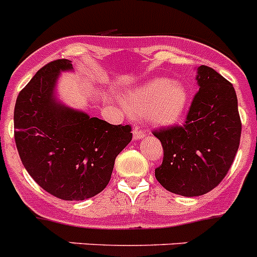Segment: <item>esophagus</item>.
Masks as SVG:
<instances>
[{
    "mask_svg": "<svg viewBox=\"0 0 257 257\" xmlns=\"http://www.w3.org/2000/svg\"><path fill=\"white\" fill-rule=\"evenodd\" d=\"M133 136H134V140H139L142 139V138H144L145 133L143 130H140V127L136 126L133 131Z\"/></svg>",
    "mask_w": 257,
    "mask_h": 257,
    "instance_id": "esophagus-1",
    "label": "esophagus"
}]
</instances>
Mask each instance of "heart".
Segmentation results:
<instances>
[{"label": "heart", "instance_id": "heart-1", "mask_svg": "<svg viewBox=\"0 0 257 257\" xmlns=\"http://www.w3.org/2000/svg\"><path fill=\"white\" fill-rule=\"evenodd\" d=\"M126 105L133 114H147L153 124L171 126L185 112L188 90L179 81L154 78L127 95Z\"/></svg>", "mask_w": 257, "mask_h": 257}]
</instances>
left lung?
Here are the masks:
<instances>
[{"mask_svg": "<svg viewBox=\"0 0 257 257\" xmlns=\"http://www.w3.org/2000/svg\"><path fill=\"white\" fill-rule=\"evenodd\" d=\"M199 90L184 124L153 131L163 148L156 179L184 197L206 194L225 178L239 147L240 123L234 87L215 69L198 68Z\"/></svg>", "mask_w": 257, "mask_h": 257, "instance_id": "left-lung-1", "label": "left lung"}]
</instances>
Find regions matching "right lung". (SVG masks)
<instances>
[{
    "instance_id": "right-lung-1",
    "label": "right lung",
    "mask_w": 257,
    "mask_h": 257,
    "mask_svg": "<svg viewBox=\"0 0 257 257\" xmlns=\"http://www.w3.org/2000/svg\"><path fill=\"white\" fill-rule=\"evenodd\" d=\"M67 59L41 68L19 92L14 136L23 165L42 189L64 201H82L108 185L115 157L133 139L130 124H110L60 105L54 96Z\"/></svg>"
}]
</instances>
